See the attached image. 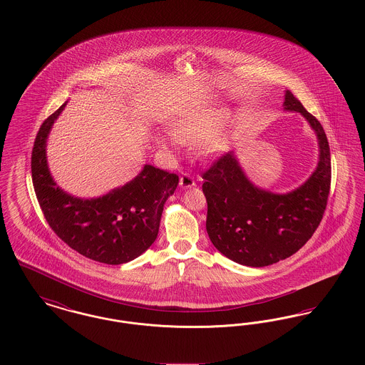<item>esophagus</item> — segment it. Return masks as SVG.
Segmentation results:
<instances>
[{
  "label": "esophagus",
  "mask_w": 365,
  "mask_h": 365,
  "mask_svg": "<svg viewBox=\"0 0 365 365\" xmlns=\"http://www.w3.org/2000/svg\"><path fill=\"white\" fill-rule=\"evenodd\" d=\"M179 185H180L182 189H187V187L194 186V185H195L194 176L191 174H187V173H185V174L180 176V179H179Z\"/></svg>",
  "instance_id": "esophagus-1"
}]
</instances>
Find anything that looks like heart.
Returning a JSON list of instances; mask_svg holds the SVG:
<instances>
[{
    "mask_svg": "<svg viewBox=\"0 0 365 365\" xmlns=\"http://www.w3.org/2000/svg\"><path fill=\"white\" fill-rule=\"evenodd\" d=\"M228 122L226 109L208 108L194 110L180 118L173 127V135H160L158 145L170 152H174L180 143L202 145L209 155H220L227 149V138L217 135Z\"/></svg>",
    "mask_w": 365,
    "mask_h": 365,
    "instance_id": "heart-1",
    "label": "heart"
}]
</instances>
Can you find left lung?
Here are the masks:
<instances>
[{
	"instance_id": "8db88e82",
	"label": "left lung",
	"mask_w": 365,
	"mask_h": 365,
	"mask_svg": "<svg viewBox=\"0 0 365 365\" xmlns=\"http://www.w3.org/2000/svg\"><path fill=\"white\" fill-rule=\"evenodd\" d=\"M284 109L299 112L319 139L317 168L302 186L287 194L260 190L246 179L232 152L215 158L201 173L209 238L230 260L247 267H265L293 256L311 240L329 201L331 156L326 133L292 91H286Z\"/></svg>"
}]
</instances>
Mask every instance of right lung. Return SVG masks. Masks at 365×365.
Returning a JSON list of instances; mask_svg holds the SVG:
<instances>
[{
    "label": "right lung",
    "mask_w": 365,
    "mask_h": 365,
    "mask_svg": "<svg viewBox=\"0 0 365 365\" xmlns=\"http://www.w3.org/2000/svg\"><path fill=\"white\" fill-rule=\"evenodd\" d=\"M66 104L41 124L31 153L35 195L53 232L90 260L118 265L134 260L156 241L167 198L179 176L153 165L120 189L94 200L71 197L53 182L46 164V138Z\"/></svg>",
    "instance_id": "right-lung-1"
}]
</instances>
